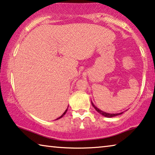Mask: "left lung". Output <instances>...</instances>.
Here are the masks:
<instances>
[{"label":"left lung","instance_id":"1","mask_svg":"<svg viewBox=\"0 0 155 155\" xmlns=\"http://www.w3.org/2000/svg\"><path fill=\"white\" fill-rule=\"evenodd\" d=\"M91 103H92V106L94 107V109L97 110V111L99 113V114H102L103 116H104V117H108V118H110V117H116V116H118V115H120V114H121L123 112H121V113H118V114H110V113H107V112H104V111H102V110H99V108H98V107H97L95 106V105H94V104H93V103L91 101Z\"/></svg>","mask_w":155,"mask_h":155}]
</instances>
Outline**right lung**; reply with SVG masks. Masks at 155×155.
I'll return each instance as SVG.
<instances>
[{"instance_id":"right-lung-1","label":"right lung","mask_w":155,"mask_h":155,"mask_svg":"<svg viewBox=\"0 0 155 155\" xmlns=\"http://www.w3.org/2000/svg\"><path fill=\"white\" fill-rule=\"evenodd\" d=\"M67 110H68V108H67V109H66V110H65V111L64 112V113H63V114L62 115H61V116L60 117H58V119H56V120H57V119H61V117H63V116H64V115L65 114V113H66V112H67Z\"/></svg>"}]
</instances>
